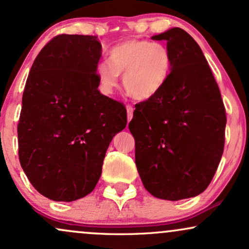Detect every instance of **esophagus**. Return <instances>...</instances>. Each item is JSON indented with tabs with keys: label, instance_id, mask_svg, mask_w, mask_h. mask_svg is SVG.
<instances>
[{
	"label": "esophagus",
	"instance_id": "esophagus-1",
	"mask_svg": "<svg viewBox=\"0 0 249 249\" xmlns=\"http://www.w3.org/2000/svg\"><path fill=\"white\" fill-rule=\"evenodd\" d=\"M133 107L132 105H130V104H127L126 105V111H127V121L130 122L131 119H132V117H133Z\"/></svg>",
	"mask_w": 249,
	"mask_h": 249
}]
</instances>
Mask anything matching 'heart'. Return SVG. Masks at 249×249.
I'll use <instances>...</instances> for the list:
<instances>
[{
  "label": "heart",
  "mask_w": 249,
  "mask_h": 249,
  "mask_svg": "<svg viewBox=\"0 0 249 249\" xmlns=\"http://www.w3.org/2000/svg\"><path fill=\"white\" fill-rule=\"evenodd\" d=\"M110 63L101 62L96 76L103 92L112 93L118 87L119 75L133 98L146 101L158 95L172 70V56L166 45L146 39H128L108 53Z\"/></svg>",
  "instance_id": "heart-1"
}]
</instances>
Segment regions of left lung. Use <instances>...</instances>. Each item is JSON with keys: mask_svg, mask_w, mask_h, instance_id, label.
I'll list each match as a JSON object with an SVG mask.
<instances>
[{"mask_svg": "<svg viewBox=\"0 0 249 249\" xmlns=\"http://www.w3.org/2000/svg\"><path fill=\"white\" fill-rule=\"evenodd\" d=\"M152 38L167 42L172 70L158 95L136 104L128 128L144 187L156 198L176 201L211 184L224 152L227 118L198 43L180 28Z\"/></svg>", "mask_w": 249, "mask_h": 249, "instance_id": "left-lung-1", "label": "left lung"}]
</instances>
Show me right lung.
I'll return each instance as SVG.
<instances>
[{"label":"right lung","instance_id":"right-lung-1","mask_svg":"<svg viewBox=\"0 0 249 249\" xmlns=\"http://www.w3.org/2000/svg\"><path fill=\"white\" fill-rule=\"evenodd\" d=\"M97 36L57 35L43 47L25 83L17 125L18 158L42 196L73 201L92 192L126 107L102 95Z\"/></svg>","mask_w":249,"mask_h":249}]
</instances>
